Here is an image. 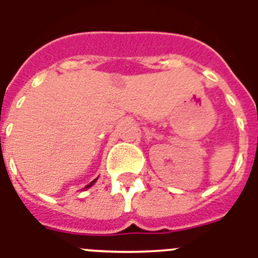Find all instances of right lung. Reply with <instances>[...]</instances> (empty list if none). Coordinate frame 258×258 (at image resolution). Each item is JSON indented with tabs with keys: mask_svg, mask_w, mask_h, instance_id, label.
<instances>
[{
	"mask_svg": "<svg viewBox=\"0 0 258 258\" xmlns=\"http://www.w3.org/2000/svg\"><path fill=\"white\" fill-rule=\"evenodd\" d=\"M95 181H96V179H95V180H93V181H91V183H90L89 185H86V188H85V189H87V188H90V187H91V185H93V184L95 183Z\"/></svg>",
	"mask_w": 258,
	"mask_h": 258,
	"instance_id": "add662e5",
	"label": "right lung"
}]
</instances>
